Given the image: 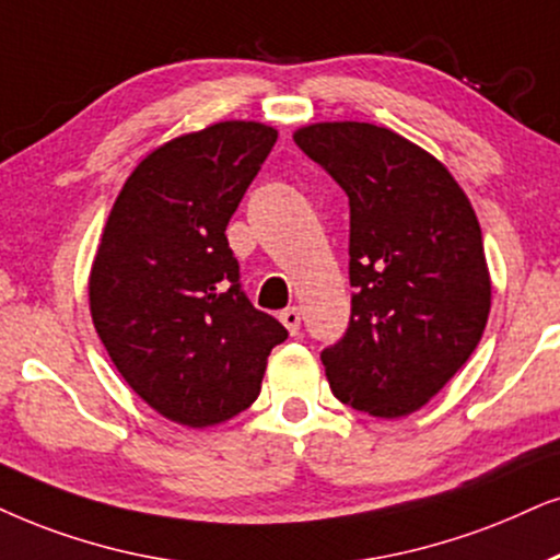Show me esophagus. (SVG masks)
<instances>
[{
	"instance_id": "1",
	"label": "esophagus",
	"mask_w": 560,
	"mask_h": 560,
	"mask_svg": "<svg viewBox=\"0 0 560 560\" xmlns=\"http://www.w3.org/2000/svg\"><path fill=\"white\" fill-rule=\"evenodd\" d=\"M279 320L284 323V328H287L289 332H292V336H296V332H300V323H302V317H300V310H296V307H287V310H281Z\"/></svg>"
}]
</instances>
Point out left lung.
Segmentation results:
<instances>
[{"instance_id": "1", "label": "left lung", "mask_w": 560, "mask_h": 560, "mask_svg": "<svg viewBox=\"0 0 560 560\" xmlns=\"http://www.w3.org/2000/svg\"><path fill=\"white\" fill-rule=\"evenodd\" d=\"M294 141L351 207V323L320 353L330 390L374 419H400L455 377L486 330L478 217L434 154L385 126L310 124Z\"/></svg>"}]
</instances>
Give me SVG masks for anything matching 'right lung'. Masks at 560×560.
<instances>
[{
  "label": "right lung",
  "mask_w": 560,
  "mask_h": 560,
  "mask_svg": "<svg viewBox=\"0 0 560 560\" xmlns=\"http://www.w3.org/2000/svg\"><path fill=\"white\" fill-rule=\"evenodd\" d=\"M279 131L219 121L133 167L90 268V315L110 362L147 406L188 429L243 413L287 338L240 289L228 230Z\"/></svg>",
  "instance_id": "obj_1"
}]
</instances>
